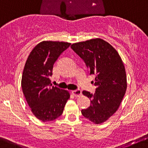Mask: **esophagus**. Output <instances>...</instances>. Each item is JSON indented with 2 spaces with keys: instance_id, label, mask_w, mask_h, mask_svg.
Listing matches in <instances>:
<instances>
[{
  "instance_id": "34e87169",
  "label": "esophagus",
  "mask_w": 148,
  "mask_h": 148,
  "mask_svg": "<svg viewBox=\"0 0 148 148\" xmlns=\"http://www.w3.org/2000/svg\"><path fill=\"white\" fill-rule=\"evenodd\" d=\"M72 92H73V95H75V96H76V97L80 96V95L82 94V91L80 90V89L74 90L72 91Z\"/></svg>"
}]
</instances>
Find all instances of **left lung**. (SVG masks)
Segmentation results:
<instances>
[{"mask_svg": "<svg viewBox=\"0 0 148 148\" xmlns=\"http://www.w3.org/2000/svg\"><path fill=\"white\" fill-rule=\"evenodd\" d=\"M72 50L86 65L90 75H95V93L83 94L90 100V106L81 110L82 115L96 124L106 121L119 108L127 89L124 65L118 52L100 38L76 42Z\"/></svg>", "mask_w": 148, "mask_h": 148, "instance_id": "obj_1", "label": "left lung"}]
</instances>
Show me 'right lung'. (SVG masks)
I'll return each instance as SVG.
<instances>
[{"label": "right lung", "instance_id": "add662e5", "mask_svg": "<svg viewBox=\"0 0 148 148\" xmlns=\"http://www.w3.org/2000/svg\"><path fill=\"white\" fill-rule=\"evenodd\" d=\"M71 43L42 41L30 52L24 67L21 86L33 115L43 122L52 121L62 115L68 91L51 84L55 62Z\"/></svg>", "mask_w": 148, "mask_h": 148}]
</instances>
